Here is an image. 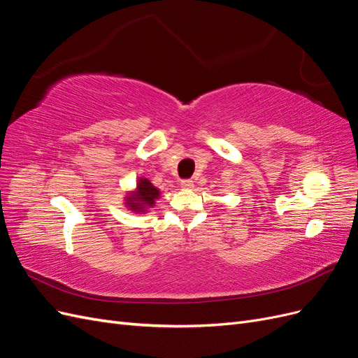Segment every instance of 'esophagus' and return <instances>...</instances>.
Here are the masks:
<instances>
[{
	"instance_id": "obj_1",
	"label": "esophagus",
	"mask_w": 358,
	"mask_h": 358,
	"mask_svg": "<svg viewBox=\"0 0 358 358\" xmlns=\"http://www.w3.org/2000/svg\"><path fill=\"white\" fill-rule=\"evenodd\" d=\"M180 188H182V189H192V188H194V182L189 180V179L180 180Z\"/></svg>"
}]
</instances>
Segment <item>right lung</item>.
<instances>
[{"instance_id": "obj_1", "label": "right lung", "mask_w": 358, "mask_h": 358, "mask_svg": "<svg viewBox=\"0 0 358 358\" xmlns=\"http://www.w3.org/2000/svg\"><path fill=\"white\" fill-rule=\"evenodd\" d=\"M161 197V191L146 178H138L136 187L125 191L124 206L133 213H148L155 208L157 200Z\"/></svg>"}]
</instances>
